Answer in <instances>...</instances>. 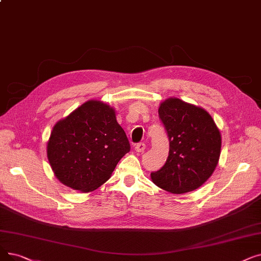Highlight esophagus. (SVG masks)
Wrapping results in <instances>:
<instances>
[{"label": "esophagus", "instance_id": "esophagus-1", "mask_svg": "<svg viewBox=\"0 0 261 261\" xmlns=\"http://www.w3.org/2000/svg\"><path fill=\"white\" fill-rule=\"evenodd\" d=\"M146 149V145L144 143H139L137 146H135V150H137L139 153L144 152Z\"/></svg>", "mask_w": 261, "mask_h": 261}]
</instances>
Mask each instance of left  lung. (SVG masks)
Here are the masks:
<instances>
[{
  "mask_svg": "<svg viewBox=\"0 0 261 261\" xmlns=\"http://www.w3.org/2000/svg\"><path fill=\"white\" fill-rule=\"evenodd\" d=\"M159 116L168 135L169 152L163 167L150 174L153 184L173 194L198 189L219 163V128L205 109L173 97L161 102Z\"/></svg>",
  "mask_w": 261,
  "mask_h": 261,
  "instance_id": "left-lung-1",
  "label": "left lung"
}]
</instances>
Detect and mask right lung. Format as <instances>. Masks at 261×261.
<instances>
[{"mask_svg": "<svg viewBox=\"0 0 261 261\" xmlns=\"http://www.w3.org/2000/svg\"><path fill=\"white\" fill-rule=\"evenodd\" d=\"M130 144L115 110L88 100L54 124L47 144L52 171L63 185L88 193L108 181Z\"/></svg>", "mask_w": 261, "mask_h": 261, "instance_id": "right-lung-1", "label": "right lung"}]
</instances>
